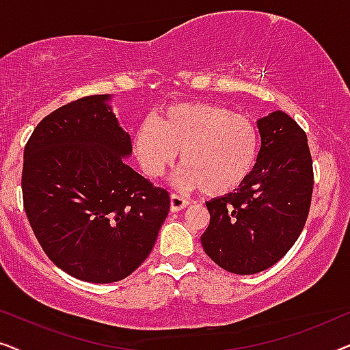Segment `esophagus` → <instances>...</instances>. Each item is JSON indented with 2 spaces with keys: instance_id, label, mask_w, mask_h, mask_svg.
Masks as SVG:
<instances>
[{
  "instance_id": "esophagus-1",
  "label": "esophagus",
  "mask_w": 350,
  "mask_h": 350,
  "mask_svg": "<svg viewBox=\"0 0 350 350\" xmlns=\"http://www.w3.org/2000/svg\"><path fill=\"white\" fill-rule=\"evenodd\" d=\"M189 205V200L185 199L180 194H172L170 196V210L172 212H180V210L186 208Z\"/></svg>"
}]
</instances>
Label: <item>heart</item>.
<instances>
[{"instance_id": "1", "label": "heart", "mask_w": 350, "mask_h": 350, "mask_svg": "<svg viewBox=\"0 0 350 350\" xmlns=\"http://www.w3.org/2000/svg\"><path fill=\"white\" fill-rule=\"evenodd\" d=\"M135 154L148 176L159 178L181 152L180 185L208 196L237 189L255 169L260 135L250 119L210 103H183L138 126Z\"/></svg>"}]
</instances>
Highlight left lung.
I'll use <instances>...</instances> for the list:
<instances>
[{
  "mask_svg": "<svg viewBox=\"0 0 350 350\" xmlns=\"http://www.w3.org/2000/svg\"><path fill=\"white\" fill-rule=\"evenodd\" d=\"M255 169L232 193L205 202L210 224L200 237L207 255L232 274H256L293 247L308 219L314 188L308 137L284 111L258 119Z\"/></svg>",
  "mask_w": 350,
  "mask_h": 350,
  "instance_id": "left-lung-1",
  "label": "left lung"
}]
</instances>
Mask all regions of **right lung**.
Returning <instances> with one entry per match:
<instances>
[{
    "mask_svg": "<svg viewBox=\"0 0 350 350\" xmlns=\"http://www.w3.org/2000/svg\"><path fill=\"white\" fill-rule=\"evenodd\" d=\"M109 98L89 95L57 108L23 151V207L38 242L57 267L92 284L131 275L170 210L169 193L124 162L131 135Z\"/></svg>",
    "mask_w": 350,
    "mask_h": 350,
    "instance_id": "1",
    "label": "right lung"
}]
</instances>
